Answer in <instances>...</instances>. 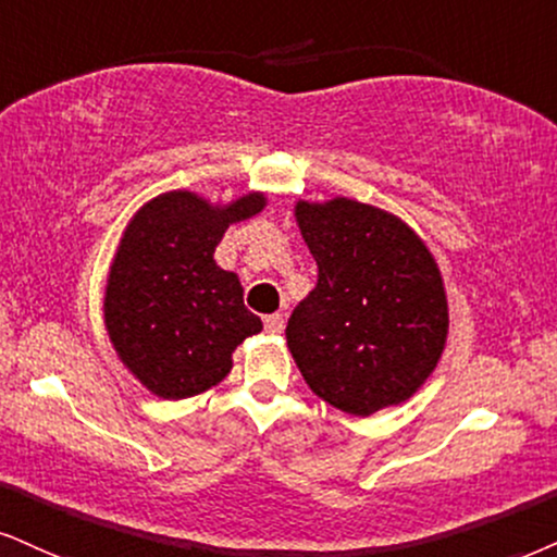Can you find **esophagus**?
<instances>
[{
	"mask_svg": "<svg viewBox=\"0 0 557 557\" xmlns=\"http://www.w3.org/2000/svg\"><path fill=\"white\" fill-rule=\"evenodd\" d=\"M263 322H265V333H271V335L284 333V325H286L284 314H278V312L276 314H268Z\"/></svg>",
	"mask_w": 557,
	"mask_h": 557,
	"instance_id": "esophagus-1",
	"label": "esophagus"
}]
</instances>
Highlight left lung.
Instances as JSON below:
<instances>
[{"instance_id": "obj_1", "label": "left lung", "mask_w": 557, "mask_h": 557, "mask_svg": "<svg viewBox=\"0 0 557 557\" xmlns=\"http://www.w3.org/2000/svg\"><path fill=\"white\" fill-rule=\"evenodd\" d=\"M294 216L318 260V286L286 325L310 389L333 408L372 416L418 393L449 333L442 273L403 219L354 198L299 201Z\"/></svg>"}]
</instances>
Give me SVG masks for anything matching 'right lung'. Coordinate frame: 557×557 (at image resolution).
I'll use <instances>...</instances> for the list:
<instances>
[{"instance_id":"obj_1","label":"right lung","mask_w":557,"mask_h":557,"mask_svg":"<svg viewBox=\"0 0 557 557\" xmlns=\"http://www.w3.org/2000/svg\"><path fill=\"white\" fill-rule=\"evenodd\" d=\"M265 196L209 203L170 190L136 211L111 263L106 331L123 367L149 393L183 400L230 374L232 354L263 322L243 301L237 273L216 265L226 226L263 211Z\"/></svg>"}]
</instances>
